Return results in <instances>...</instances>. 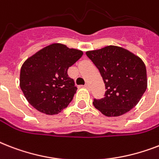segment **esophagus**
Returning <instances> with one entry per match:
<instances>
[{
    "mask_svg": "<svg viewBox=\"0 0 159 159\" xmlns=\"http://www.w3.org/2000/svg\"><path fill=\"white\" fill-rule=\"evenodd\" d=\"M84 87H86V88H87V89H89V87H90V86H89V84H88V83H87V84L85 85Z\"/></svg>",
    "mask_w": 159,
    "mask_h": 159,
    "instance_id": "34e87169",
    "label": "esophagus"
}]
</instances>
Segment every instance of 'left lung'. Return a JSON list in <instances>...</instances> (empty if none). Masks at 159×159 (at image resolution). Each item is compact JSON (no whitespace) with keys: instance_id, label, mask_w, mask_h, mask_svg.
<instances>
[{"instance_id":"8db88e82","label":"left lung","mask_w":159,"mask_h":159,"mask_svg":"<svg viewBox=\"0 0 159 159\" xmlns=\"http://www.w3.org/2000/svg\"><path fill=\"white\" fill-rule=\"evenodd\" d=\"M104 81V98L94 99L95 108L106 116H119L133 109L147 89L146 67L141 58L125 48L107 46L87 51Z\"/></svg>"}]
</instances>
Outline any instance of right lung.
Instances as JSON below:
<instances>
[{
	"mask_svg": "<svg viewBox=\"0 0 159 159\" xmlns=\"http://www.w3.org/2000/svg\"><path fill=\"white\" fill-rule=\"evenodd\" d=\"M83 53L53 43L29 57L20 69V86L26 100L46 115H56L66 108L77 92L67 69Z\"/></svg>",
	"mask_w": 159,
	"mask_h": 159,
	"instance_id": "1",
	"label": "right lung"
}]
</instances>
